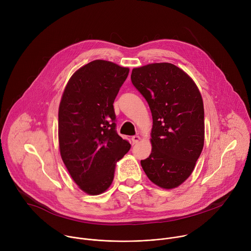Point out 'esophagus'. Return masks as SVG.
Segmentation results:
<instances>
[{
	"label": "esophagus",
	"instance_id": "esophagus-1",
	"mask_svg": "<svg viewBox=\"0 0 251 251\" xmlns=\"http://www.w3.org/2000/svg\"><path fill=\"white\" fill-rule=\"evenodd\" d=\"M140 139H141V138H140L139 136H137V135H135V136H133V137L131 138L133 144H136V143H138V142L140 141Z\"/></svg>",
	"mask_w": 251,
	"mask_h": 251
}]
</instances>
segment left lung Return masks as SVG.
I'll list each match as a JSON object with an SVG mask.
<instances>
[{
	"label": "left lung",
	"instance_id": "8db88e82",
	"mask_svg": "<svg viewBox=\"0 0 251 251\" xmlns=\"http://www.w3.org/2000/svg\"><path fill=\"white\" fill-rule=\"evenodd\" d=\"M131 80L153 117L152 152L141 166L155 185L178 187L191 176L203 148L201 92L184 70L168 62L133 68Z\"/></svg>",
	"mask_w": 251,
	"mask_h": 251
}]
</instances>
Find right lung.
I'll list each match as a JSON object with an SVG mask.
<instances>
[{
  "instance_id": "1",
  "label": "right lung",
  "mask_w": 251,
  "mask_h": 251,
  "mask_svg": "<svg viewBox=\"0 0 251 251\" xmlns=\"http://www.w3.org/2000/svg\"><path fill=\"white\" fill-rule=\"evenodd\" d=\"M129 68L93 60L68 80L58 109L61 159L76 185L99 195L112 184L115 163L131 148L116 131L113 103Z\"/></svg>"
}]
</instances>
